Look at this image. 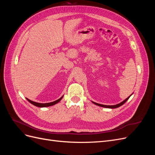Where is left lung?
Masks as SVG:
<instances>
[{"instance_id": "8db88e82", "label": "left lung", "mask_w": 155, "mask_h": 155, "mask_svg": "<svg viewBox=\"0 0 155 155\" xmlns=\"http://www.w3.org/2000/svg\"><path fill=\"white\" fill-rule=\"evenodd\" d=\"M132 94H131V95H132ZM131 95H130V96H129L127 98H126V99H125V100H124L123 101L120 102V104H116V105H102V104H97V103L94 102V101H92V102L94 104H95V105H97V106H100V107H105V108H108V109H116V108H118V107H119L121 106L122 105H124V104H125V103L129 100V98L131 96Z\"/></svg>"}]
</instances>
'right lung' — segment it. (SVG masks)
Segmentation results:
<instances>
[{
  "label": "right lung",
  "instance_id": "add662e5",
  "mask_svg": "<svg viewBox=\"0 0 155 155\" xmlns=\"http://www.w3.org/2000/svg\"><path fill=\"white\" fill-rule=\"evenodd\" d=\"M63 97V96L60 97L59 99L55 100L53 102H50V103H46V104H41V103H37V102H35V101H33L29 99H28V98H26V99L28 101L30 104H31L32 105H34L36 107H50V106H52V105H54L55 104H57L58 103H59L61 100H62V98Z\"/></svg>",
  "mask_w": 155,
  "mask_h": 155
}]
</instances>
